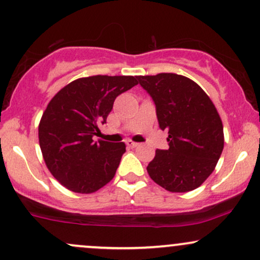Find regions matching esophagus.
<instances>
[{
  "label": "esophagus",
  "mask_w": 260,
  "mask_h": 260,
  "mask_svg": "<svg viewBox=\"0 0 260 260\" xmlns=\"http://www.w3.org/2000/svg\"><path fill=\"white\" fill-rule=\"evenodd\" d=\"M126 146H127V147L134 148V147H138L139 144H138V142L133 141V140H126Z\"/></svg>",
  "instance_id": "34e87169"
}]
</instances>
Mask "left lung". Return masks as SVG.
Listing matches in <instances>:
<instances>
[{"label":"left lung","instance_id":"obj_1","mask_svg":"<svg viewBox=\"0 0 260 260\" xmlns=\"http://www.w3.org/2000/svg\"><path fill=\"white\" fill-rule=\"evenodd\" d=\"M156 104L159 127L168 131V150H156L148 176L172 193L197 189L216 167L223 150L217 109L198 83L185 76H139Z\"/></svg>","mask_w":260,"mask_h":260}]
</instances>
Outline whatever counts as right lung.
Here are the masks:
<instances>
[{"label":"right lung","instance_id":"right-lung-1","mask_svg":"<svg viewBox=\"0 0 260 260\" xmlns=\"http://www.w3.org/2000/svg\"><path fill=\"white\" fill-rule=\"evenodd\" d=\"M136 76H89L72 81L52 97L39 122L46 167L69 190L91 194L115 176L124 142L93 141L115 98L138 84Z\"/></svg>","mask_w":260,"mask_h":260}]
</instances>
